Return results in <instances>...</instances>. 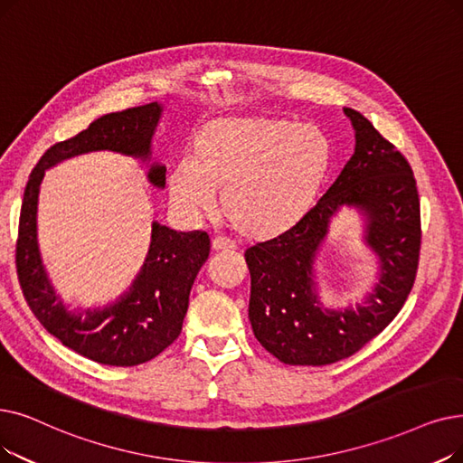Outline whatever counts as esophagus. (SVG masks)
<instances>
[{
    "label": "esophagus",
    "mask_w": 463,
    "mask_h": 463,
    "mask_svg": "<svg viewBox=\"0 0 463 463\" xmlns=\"http://www.w3.org/2000/svg\"><path fill=\"white\" fill-rule=\"evenodd\" d=\"M236 246L234 242H231L229 238H223V236H217L212 240V250L213 251H232Z\"/></svg>",
    "instance_id": "1"
}]
</instances>
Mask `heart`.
Here are the masks:
<instances>
[{"label": "heart", "instance_id": "heart-1", "mask_svg": "<svg viewBox=\"0 0 463 463\" xmlns=\"http://www.w3.org/2000/svg\"><path fill=\"white\" fill-rule=\"evenodd\" d=\"M327 136L312 125L278 117H221L193 139V158L177 160L168 177L172 203L219 212L242 236L267 240L295 227L314 206L331 168Z\"/></svg>", "mask_w": 463, "mask_h": 463}]
</instances>
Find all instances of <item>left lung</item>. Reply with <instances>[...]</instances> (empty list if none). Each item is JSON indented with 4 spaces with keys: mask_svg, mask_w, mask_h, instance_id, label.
<instances>
[{
    "mask_svg": "<svg viewBox=\"0 0 463 463\" xmlns=\"http://www.w3.org/2000/svg\"><path fill=\"white\" fill-rule=\"evenodd\" d=\"M355 151L317 204L295 227L246 251L255 338L288 365L321 367L346 359L384 331L403 308L420 259V198L409 160L359 111L345 108ZM354 205L368 217L366 239L381 259V279L365 306L324 309L313 259L330 217Z\"/></svg>",
    "mask_w": 463,
    "mask_h": 463,
    "instance_id": "8db88e82",
    "label": "left lung"
}]
</instances>
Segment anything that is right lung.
<instances>
[{
	"mask_svg": "<svg viewBox=\"0 0 463 463\" xmlns=\"http://www.w3.org/2000/svg\"><path fill=\"white\" fill-rule=\"evenodd\" d=\"M163 113L153 102L96 118L83 132L45 151L30 174L18 219L14 263L20 289L33 316L70 350L102 365L134 367L165 352L182 333L194 278L210 255L203 231L177 232L153 223L151 246L142 272L117 303L85 312H70L54 293L37 248V194L45 170L75 155L115 151L147 160L151 137ZM149 182L163 189L166 168L155 163Z\"/></svg>",
	"mask_w": 463,
	"mask_h": 463,
	"instance_id": "1",
	"label": "right lung"
}]
</instances>
